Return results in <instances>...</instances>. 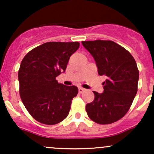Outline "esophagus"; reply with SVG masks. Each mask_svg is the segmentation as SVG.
<instances>
[{"instance_id": "1", "label": "esophagus", "mask_w": 154, "mask_h": 154, "mask_svg": "<svg viewBox=\"0 0 154 154\" xmlns=\"http://www.w3.org/2000/svg\"><path fill=\"white\" fill-rule=\"evenodd\" d=\"M78 91H79V93H82L83 92L85 91V89H84V88H78Z\"/></svg>"}]
</instances>
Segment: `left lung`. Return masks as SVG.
<instances>
[{"instance_id": "left-lung-1", "label": "left lung", "mask_w": 154, "mask_h": 154, "mask_svg": "<svg viewBox=\"0 0 154 154\" xmlns=\"http://www.w3.org/2000/svg\"><path fill=\"white\" fill-rule=\"evenodd\" d=\"M94 58L98 75L106 77L103 93L93 91L86 105L89 118L100 125L114 123L127 114L137 92L139 71L130 53L111 40L82 41Z\"/></svg>"}]
</instances>
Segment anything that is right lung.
<instances>
[{
  "label": "right lung",
  "instance_id": "1",
  "mask_svg": "<svg viewBox=\"0 0 154 154\" xmlns=\"http://www.w3.org/2000/svg\"><path fill=\"white\" fill-rule=\"evenodd\" d=\"M78 42H48L35 48L22 59L18 72L19 94L35 120L53 125L66 118L78 88L58 82L56 77L66 70Z\"/></svg>",
  "mask_w": 154,
  "mask_h": 154
}]
</instances>
